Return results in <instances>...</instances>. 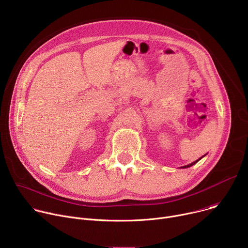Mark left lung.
I'll list each match as a JSON object with an SVG mask.
<instances>
[{
  "label": "left lung",
  "mask_w": 248,
  "mask_h": 248,
  "mask_svg": "<svg viewBox=\"0 0 248 248\" xmlns=\"http://www.w3.org/2000/svg\"><path fill=\"white\" fill-rule=\"evenodd\" d=\"M204 156H205V155H204ZM201 158H203V156H202V157H201ZM201 158H199V159H198V160H196V161H195V162H193V163H191V164H189V165H186V166H184V167H182V168H184V169H186V168H189V167H191V166H193V165H194V164H196V163H197V162H198V161H199V160H200V159H201Z\"/></svg>",
  "instance_id": "obj_1"
}]
</instances>
